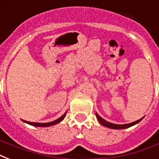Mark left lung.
I'll return each instance as SVG.
<instances>
[{"instance_id": "1", "label": "left lung", "mask_w": 159, "mask_h": 159, "mask_svg": "<svg viewBox=\"0 0 159 159\" xmlns=\"http://www.w3.org/2000/svg\"><path fill=\"white\" fill-rule=\"evenodd\" d=\"M96 116H97V120H98V121L101 123L102 125L105 126V127H107V128L113 129H124L129 128V127H131V126L134 125H136V124H138L139 122H140V121L143 119V117H142V118L138 120L134 121V122H131V123L125 124V125H117V124H113V123H111V122H108V121H106V120L102 118V117H101V116L97 113V112H96Z\"/></svg>"}]
</instances>
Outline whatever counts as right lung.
<instances>
[{
  "label": "right lung",
  "mask_w": 159,
  "mask_h": 159,
  "mask_svg": "<svg viewBox=\"0 0 159 159\" xmlns=\"http://www.w3.org/2000/svg\"><path fill=\"white\" fill-rule=\"evenodd\" d=\"M66 114H67V111H66V112H65V113L58 119H57V120H55L53 121H51V122H48V123H36V122H30V121H26V120H23V121L25 122V123L29 124V125H30L35 126V127H48V126L54 125H57V124H58L59 122H61V121L65 118Z\"/></svg>",
  "instance_id": "1"
}]
</instances>
